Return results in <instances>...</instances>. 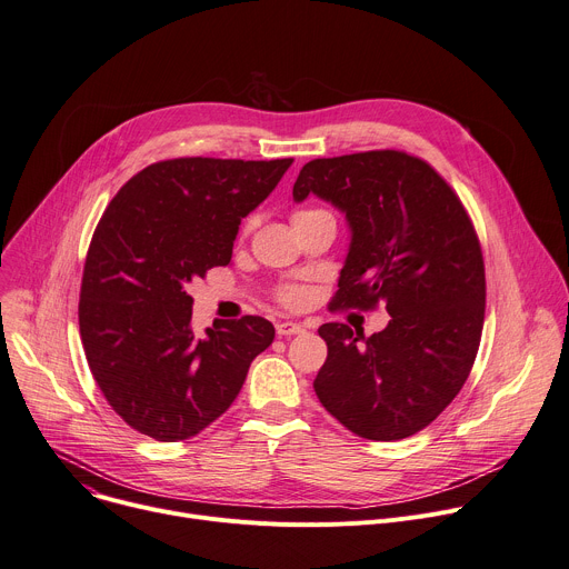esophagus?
Wrapping results in <instances>:
<instances>
[{
    "mask_svg": "<svg viewBox=\"0 0 569 569\" xmlns=\"http://www.w3.org/2000/svg\"><path fill=\"white\" fill-rule=\"evenodd\" d=\"M303 331H306V325H301V322H281V325H277L279 336H299Z\"/></svg>",
    "mask_w": 569,
    "mask_h": 569,
    "instance_id": "34e87169",
    "label": "esophagus"
}]
</instances>
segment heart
<instances>
[{
  "label": "heart",
  "mask_w": 569,
  "mask_h": 569,
  "mask_svg": "<svg viewBox=\"0 0 569 569\" xmlns=\"http://www.w3.org/2000/svg\"><path fill=\"white\" fill-rule=\"evenodd\" d=\"M306 213H313V211H301V213H297V216H306ZM299 290H286L283 292V301H288V303H295V301H299Z\"/></svg>",
  "instance_id": "1"
}]
</instances>
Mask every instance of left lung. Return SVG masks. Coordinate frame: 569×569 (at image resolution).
Wrapping results in <instances>:
<instances>
[{"label": "left lung", "mask_w": 569, "mask_h": 569, "mask_svg": "<svg viewBox=\"0 0 569 569\" xmlns=\"http://www.w3.org/2000/svg\"><path fill=\"white\" fill-rule=\"evenodd\" d=\"M316 194L345 216L349 249L333 303H386L366 338L322 325L313 388L351 433L390 442L422 431L460 392L481 342L486 270L460 199L425 161L381 149L306 163L292 199Z\"/></svg>", "instance_id": "left-lung-1"}]
</instances>
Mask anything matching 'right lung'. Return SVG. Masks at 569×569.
<instances>
[{"instance_id":"obj_1","label":"right lung","mask_w":569,"mask_h":569,"mask_svg":"<svg viewBox=\"0 0 569 569\" xmlns=\"http://www.w3.org/2000/svg\"><path fill=\"white\" fill-rule=\"evenodd\" d=\"M292 159H172L129 179L101 216L86 256L79 331L90 372L136 431L197 436L238 397L272 322L244 316L192 331L186 286L229 266L242 218L266 201Z\"/></svg>"}]
</instances>
